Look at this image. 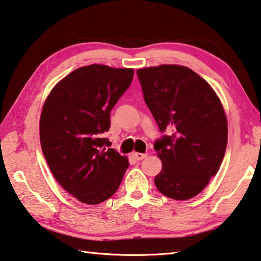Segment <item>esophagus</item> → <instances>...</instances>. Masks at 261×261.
Returning <instances> with one entry per match:
<instances>
[{
  "instance_id": "1",
  "label": "esophagus",
  "mask_w": 261,
  "mask_h": 261,
  "mask_svg": "<svg viewBox=\"0 0 261 261\" xmlns=\"http://www.w3.org/2000/svg\"><path fill=\"white\" fill-rule=\"evenodd\" d=\"M147 156V154L145 153H134V158L137 160V161H141L144 160Z\"/></svg>"
}]
</instances>
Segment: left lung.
<instances>
[{"label":"left lung","mask_w":261,"mask_h":261,"mask_svg":"<svg viewBox=\"0 0 261 261\" xmlns=\"http://www.w3.org/2000/svg\"><path fill=\"white\" fill-rule=\"evenodd\" d=\"M146 105L164 135L154 144L162 161L156 188L177 201L201 193L227 147V118L211 85L191 68L161 65L137 70Z\"/></svg>","instance_id":"1"}]
</instances>
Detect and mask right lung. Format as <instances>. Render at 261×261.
Instances as JSON below:
<instances>
[{
  "mask_svg": "<svg viewBox=\"0 0 261 261\" xmlns=\"http://www.w3.org/2000/svg\"><path fill=\"white\" fill-rule=\"evenodd\" d=\"M132 68L93 64L77 68L51 90L40 118L43 155L57 181L85 204L113 196L129 168L110 148L111 111L130 87Z\"/></svg>",
  "mask_w": 261,
  "mask_h": 261,
  "instance_id": "obj_1",
  "label": "right lung"
}]
</instances>
